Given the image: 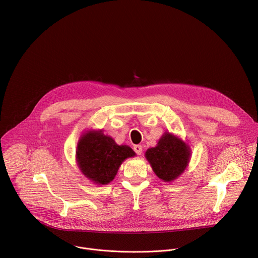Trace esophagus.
<instances>
[{
	"instance_id": "34e87169",
	"label": "esophagus",
	"mask_w": 258,
	"mask_h": 258,
	"mask_svg": "<svg viewBox=\"0 0 258 258\" xmlns=\"http://www.w3.org/2000/svg\"><path fill=\"white\" fill-rule=\"evenodd\" d=\"M134 151L138 154V155H141L142 154V151H143V148L141 145H135L134 146Z\"/></svg>"
}]
</instances>
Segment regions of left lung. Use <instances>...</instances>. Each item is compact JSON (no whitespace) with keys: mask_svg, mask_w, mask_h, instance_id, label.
<instances>
[{"mask_svg":"<svg viewBox=\"0 0 258 258\" xmlns=\"http://www.w3.org/2000/svg\"><path fill=\"white\" fill-rule=\"evenodd\" d=\"M146 158L159 178L170 181L186 169L190 159V149L181 140L166 133L156 147L147 150Z\"/></svg>","mask_w":258,"mask_h":258,"instance_id":"1","label":"left lung"}]
</instances>
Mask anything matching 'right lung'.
Returning <instances> with one entry per match:
<instances>
[{"mask_svg": "<svg viewBox=\"0 0 258 258\" xmlns=\"http://www.w3.org/2000/svg\"><path fill=\"white\" fill-rule=\"evenodd\" d=\"M77 155L82 172L96 183L106 185L114 178L123 160L135 156V152L101 132H89L80 140Z\"/></svg>", "mask_w": 258, "mask_h": 258, "instance_id": "right-lung-1", "label": "right lung"}]
</instances>
